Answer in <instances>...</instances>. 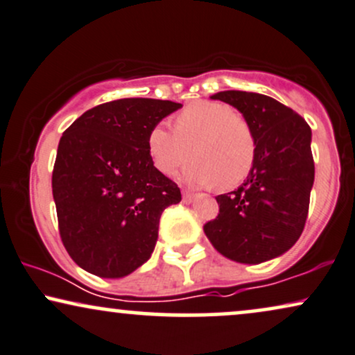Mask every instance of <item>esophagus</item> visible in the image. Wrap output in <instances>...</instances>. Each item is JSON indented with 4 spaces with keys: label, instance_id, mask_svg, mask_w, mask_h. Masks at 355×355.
Listing matches in <instances>:
<instances>
[{
    "label": "esophagus",
    "instance_id": "34e87169",
    "mask_svg": "<svg viewBox=\"0 0 355 355\" xmlns=\"http://www.w3.org/2000/svg\"><path fill=\"white\" fill-rule=\"evenodd\" d=\"M193 198H195V195H193V193H190V191H183V196H182L183 203L190 205L191 201H193Z\"/></svg>",
    "mask_w": 355,
    "mask_h": 355
}]
</instances>
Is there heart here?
Here are the masks:
<instances>
[{
	"label": "heart",
	"instance_id": "heart-1",
	"mask_svg": "<svg viewBox=\"0 0 355 355\" xmlns=\"http://www.w3.org/2000/svg\"><path fill=\"white\" fill-rule=\"evenodd\" d=\"M152 162L165 175L183 170L182 178L195 187L234 188L248 178L255 162V136L250 124L234 107L218 101H196L175 119L152 128L147 137Z\"/></svg>",
	"mask_w": 355,
	"mask_h": 355
}]
</instances>
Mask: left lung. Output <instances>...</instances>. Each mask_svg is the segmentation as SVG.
I'll list each match as a JSON object with an SVG mask.
<instances>
[{
  "label": "left lung",
  "instance_id": "left-lung-1",
  "mask_svg": "<svg viewBox=\"0 0 355 355\" xmlns=\"http://www.w3.org/2000/svg\"><path fill=\"white\" fill-rule=\"evenodd\" d=\"M211 100L227 103L244 116L257 152L244 183L216 196L219 214L205 224V234L234 262H267L293 248L306 223L315 182L311 129L288 106L260 93L230 89Z\"/></svg>",
  "mask_w": 355,
  "mask_h": 355
}]
</instances>
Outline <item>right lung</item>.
<instances>
[{
    "label": "right lung",
    "instance_id": "obj_1",
    "mask_svg": "<svg viewBox=\"0 0 355 355\" xmlns=\"http://www.w3.org/2000/svg\"><path fill=\"white\" fill-rule=\"evenodd\" d=\"M180 103L124 98L83 113L60 137L52 173L58 231L78 267L121 278L146 263L180 188L154 167L147 137Z\"/></svg>",
    "mask_w": 355,
    "mask_h": 355
}]
</instances>
